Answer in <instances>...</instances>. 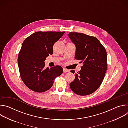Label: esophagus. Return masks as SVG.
<instances>
[{"label":"esophagus","mask_w":128,"mask_h":128,"mask_svg":"<svg viewBox=\"0 0 128 128\" xmlns=\"http://www.w3.org/2000/svg\"><path fill=\"white\" fill-rule=\"evenodd\" d=\"M63 71H64V72H69V70L65 68H63Z\"/></svg>","instance_id":"1"}]
</instances>
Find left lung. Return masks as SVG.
<instances>
[{
	"mask_svg": "<svg viewBox=\"0 0 128 128\" xmlns=\"http://www.w3.org/2000/svg\"><path fill=\"white\" fill-rule=\"evenodd\" d=\"M68 36L76 47L75 59L83 63L70 88L78 95H90L99 88L104 78L107 67L106 50L94 36L77 32H69ZM71 72L74 74L75 71Z\"/></svg>",
	"mask_w": 128,
	"mask_h": 128,
	"instance_id": "obj_1",
	"label": "left lung"
}]
</instances>
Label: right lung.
Masks as SVG:
<instances>
[{"label":"right lung","mask_w":128,"mask_h":128,"mask_svg":"<svg viewBox=\"0 0 128 128\" xmlns=\"http://www.w3.org/2000/svg\"><path fill=\"white\" fill-rule=\"evenodd\" d=\"M64 33L36 32L23 42L18 63L21 78L30 90L36 92H44L52 86L54 78L62 74V67L57 65L45 68L44 61L50 54H52L54 44Z\"/></svg>","instance_id":"1"}]
</instances>
